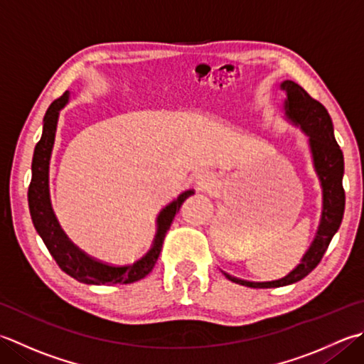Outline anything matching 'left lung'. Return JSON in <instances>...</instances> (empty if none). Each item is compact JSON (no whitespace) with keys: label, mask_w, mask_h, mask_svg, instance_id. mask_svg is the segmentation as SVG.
<instances>
[{"label":"left lung","mask_w":364,"mask_h":364,"mask_svg":"<svg viewBox=\"0 0 364 364\" xmlns=\"http://www.w3.org/2000/svg\"><path fill=\"white\" fill-rule=\"evenodd\" d=\"M279 88L287 96L282 105L284 117L294 126L300 127L308 137L312 164H314V170L320 180V186H322V216H320L318 229L309 249L303 255L301 262L287 276L272 282H251L224 273L229 281L254 289L289 286V284L301 281L303 277L308 276L322 260L331 238L338 232L341 223H343L346 206L343 188L344 156L334 139L331 117L325 107L312 99L298 83L284 80Z\"/></svg>","instance_id":"8db88e82"}]
</instances>
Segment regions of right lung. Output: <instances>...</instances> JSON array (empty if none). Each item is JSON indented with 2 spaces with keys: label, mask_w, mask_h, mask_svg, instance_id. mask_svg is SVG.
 <instances>
[{
  "label": "right lung",
  "mask_w": 364,
  "mask_h": 364,
  "mask_svg": "<svg viewBox=\"0 0 364 364\" xmlns=\"http://www.w3.org/2000/svg\"><path fill=\"white\" fill-rule=\"evenodd\" d=\"M69 97L70 92L66 91L60 99L50 104L44 117L42 137L34 148L31 183L30 189H28V206H30L33 225L42 241H44L48 252L58 263V267L78 282L101 286V284H131L140 281L141 277H145L154 268L170 224H172L176 213L180 211L183 202L194 194V191L181 192L173 202H170L166 208L161 210L158 220H156L158 230H156L153 245L141 259L129 263V265H109V263H104L85 254L63 232L58 219L53 213L52 202H50V158H52L55 145L60 112L68 105Z\"/></svg>",
  "instance_id": "obj_1"
}]
</instances>
